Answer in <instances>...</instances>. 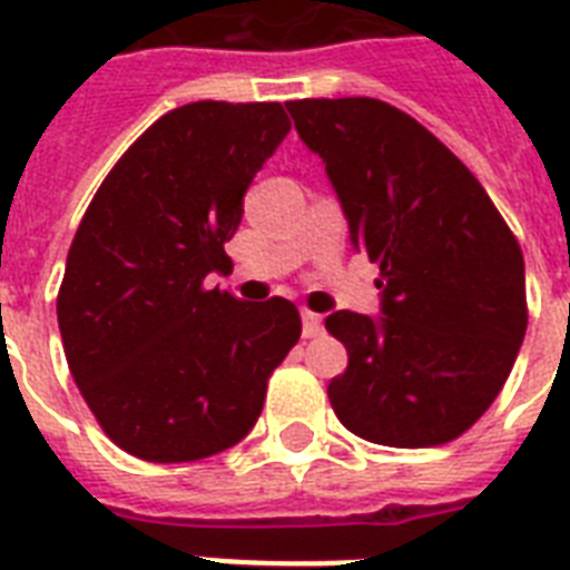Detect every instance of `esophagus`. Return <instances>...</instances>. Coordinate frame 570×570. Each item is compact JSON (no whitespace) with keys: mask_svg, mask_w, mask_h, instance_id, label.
I'll use <instances>...</instances> for the list:
<instances>
[{"mask_svg":"<svg viewBox=\"0 0 570 570\" xmlns=\"http://www.w3.org/2000/svg\"><path fill=\"white\" fill-rule=\"evenodd\" d=\"M302 334L304 337H320L322 334V316L313 311H302Z\"/></svg>","mask_w":570,"mask_h":570,"instance_id":"34e87169","label":"esophagus"}]
</instances>
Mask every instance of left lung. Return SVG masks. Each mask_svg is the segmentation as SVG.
Here are the masks:
<instances>
[{
    "instance_id": "8db88e82",
    "label": "left lung",
    "mask_w": 570,
    "mask_h": 570,
    "mask_svg": "<svg viewBox=\"0 0 570 570\" xmlns=\"http://www.w3.org/2000/svg\"><path fill=\"white\" fill-rule=\"evenodd\" d=\"M325 163L352 245L375 263L381 316L337 311L346 346L328 399L348 432L420 450L485 414L527 334L521 245L450 147L373 97L286 102Z\"/></svg>"
}]
</instances>
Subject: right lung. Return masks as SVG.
Here are the masks:
<instances>
[{
	"instance_id": "obj_1",
	"label": "right lung",
	"mask_w": 570,
	"mask_h": 570,
	"mask_svg": "<svg viewBox=\"0 0 570 570\" xmlns=\"http://www.w3.org/2000/svg\"><path fill=\"white\" fill-rule=\"evenodd\" d=\"M286 132L281 102L180 106L136 138L85 209L58 328L91 414L136 459L177 464L239 443L302 337L293 302L204 284L230 266L242 197Z\"/></svg>"
}]
</instances>
